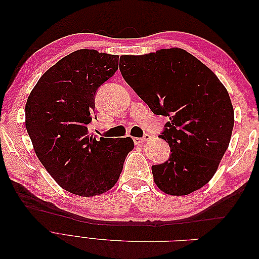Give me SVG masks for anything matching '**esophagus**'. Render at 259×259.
<instances>
[{
	"mask_svg": "<svg viewBox=\"0 0 259 259\" xmlns=\"http://www.w3.org/2000/svg\"><path fill=\"white\" fill-rule=\"evenodd\" d=\"M150 138H151L150 135L145 134L143 137H134V138H133V140H134L135 145H140V144H144V143L148 142V140Z\"/></svg>",
	"mask_w": 259,
	"mask_h": 259,
	"instance_id": "esophagus-1",
	"label": "esophagus"
}]
</instances>
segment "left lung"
Masks as SVG:
<instances>
[{
	"instance_id": "obj_1",
	"label": "left lung",
	"mask_w": 259,
	"mask_h": 259,
	"mask_svg": "<svg viewBox=\"0 0 259 259\" xmlns=\"http://www.w3.org/2000/svg\"><path fill=\"white\" fill-rule=\"evenodd\" d=\"M122 76L154 114L168 116L160 137L169 159L152 165L155 185L186 195L206 185L229 146L234 113L229 94L210 69L183 49L120 58Z\"/></svg>"
}]
</instances>
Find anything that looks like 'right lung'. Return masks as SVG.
<instances>
[{
	"instance_id": "add662e5",
	"label": "right lung",
	"mask_w": 259,
	"mask_h": 259,
	"mask_svg": "<svg viewBox=\"0 0 259 259\" xmlns=\"http://www.w3.org/2000/svg\"><path fill=\"white\" fill-rule=\"evenodd\" d=\"M117 68L116 55L75 51L40 77L26 104V127L38 160L61 188L81 197L110 190L134 148L131 137L89 134L96 92Z\"/></svg>"
}]
</instances>
